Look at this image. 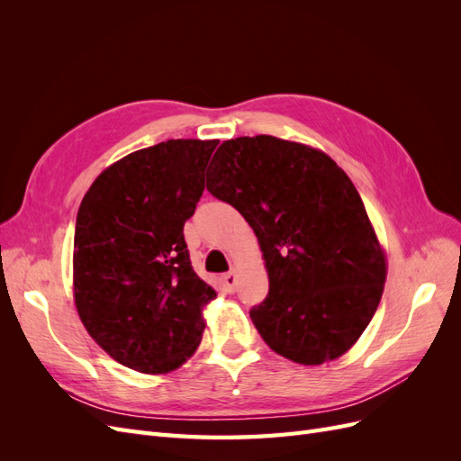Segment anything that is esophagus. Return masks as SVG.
<instances>
[{"label": "esophagus", "mask_w": 461, "mask_h": 461, "mask_svg": "<svg viewBox=\"0 0 461 461\" xmlns=\"http://www.w3.org/2000/svg\"><path fill=\"white\" fill-rule=\"evenodd\" d=\"M222 283H225V286H227L229 292H234V285H236V275H234V271H230V273H227V275H222Z\"/></svg>", "instance_id": "obj_1"}]
</instances>
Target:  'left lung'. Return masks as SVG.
<instances>
[{
  "label": "left lung",
  "instance_id": "obj_1",
  "mask_svg": "<svg viewBox=\"0 0 461 461\" xmlns=\"http://www.w3.org/2000/svg\"><path fill=\"white\" fill-rule=\"evenodd\" d=\"M207 190L258 236L269 294L249 317L265 344L302 366L350 350L386 281L384 249L350 176L325 151L259 134L219 146Z\"/></svg>",
  "mask_w": 461,
  "mask_h": 461
}]
</instances>
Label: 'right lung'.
Wrapping results in <instances>:
<instances>
[{"instance_id": "add662e5", "label": "right lung", "mask_w": 461, "mask_h": 461, "mask_svg": "<svg viewBox=\"0 0 461 461\" xmlns=\"http://www.w3.org/2000/svg\"><path fill=\"white\" fill-rule=\"evenodd\" d=\"M219 140H167L109 165L82 198L73 296L82 325L121 366L146 375L196 352L215 290L194 273L183 227Z\"/></svg>"}]
</instances>
